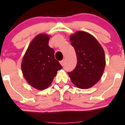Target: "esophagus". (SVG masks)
<instances>
[{
	"label": "esophagus",
	"mask_w": 125,
	"mask_h": 125,
	"mask_svg": "<svg viewBox=\"0 0 125 125\" xmlns=\"http://www.w3.org/2000/svg\"><path fill=\"white\" fill-rule=\"evenodd\" d=\"M60 65H62V66H63L64 64H65V60H62V61H60Z\"/></svg>",
	"instance_id": "34e87169"
}]
</instances>
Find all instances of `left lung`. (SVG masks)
<instances>
[{
  "label": "left lung",
  "instance_id": "8db88e82",
  "mask_svg": "<svg viewBox=\"0 0 125 125\" xmlns=\"http://www.w3.org/2000/svg\"><path fill=\"white\" fill-rule=\"evenodd\" d=\"M77 55L76 67L68 73L73 83L80 89L91 88L100 80L106 65L104 50L89 33L79 31L70 36Z\"/></svg>",
  "mask_w": 125,
  "mask_h": 125
}]
</instances>
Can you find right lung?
I'll return each mask as SVG.
<instances>
[{
	"instance_id": "right-lung-1",
	"label": "right lung",
	"mask_w": 125,
	"mask_h": 125,
	"mask_svg": "<svg viewBox=\"0 0 125 125\" xmlns=\"http://www.w3.org/2000/svg\"><path fill=\"white\" fill-rule=\"evenodd\" d=\"M50 36L39 34L29 45L22 59L21 68L27 82L38 90L50 86L58 70L62 68L55 59L54 50L48 45Z\"/></svg>"
}]
</instances>
